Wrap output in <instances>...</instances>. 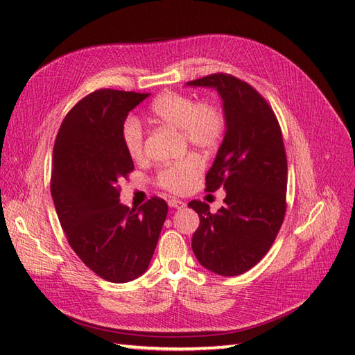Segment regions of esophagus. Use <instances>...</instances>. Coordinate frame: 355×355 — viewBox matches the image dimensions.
I'll return each mask as SVG.
<instances>
[{
    "mask_svg": "<svg viewBox=\"0 0 355 355\" xmlns=\"http://www.w3.org/2000/svg\"><path fill=\"white\" fill-rule=\"evenodd\" d=\"M168 205L171 208H177V210H178V208H183L186 204L183 201H180V199H177V198H171L168 201Z\"/></svg>",
    "mask_w": 355,
    "mask_h": 355,
    "instance_id": "34e87169",
    "label": "esophagus"
}]
</instances>
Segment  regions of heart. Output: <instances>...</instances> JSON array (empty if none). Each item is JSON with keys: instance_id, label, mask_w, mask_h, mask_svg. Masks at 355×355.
<instances>
[{"instance_id": "heart-1", "label": "heart", "mask_w": 355, "mask_h": 355, "mask_svg": "<svg viewBox=\"0 0 355 355\" xmlns=\"http://www.w3.org/2000/svg\"><path fill=\"white\" fill-rule=\"evenodd\" d=\"M153 120L181 132L184 141L196 148L211 150L220 142L225 121L222 112L211 103H196L183 94H163L151 106ZM123 141L129 156L141 162L145 157V144L141 125L129 120L123 127ZM202 163L198 157H187L159 172V184L172 193H184L201 174Z\"/></svg>"}]
</instances>
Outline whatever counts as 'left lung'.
Returning a JSON list of instances; mask_svg holds the SVG:
<instances>
[{
    "mask_svg": "<svg viewBox=\"0 0 355 355\" xmlns=\"http://www.w3.org/2000/svg\"><path fill=\"white\" fill-rule=\"evenodd\" d=\"M217 91L225 136L205 175L207 190L223 187L225 205L190 201L199 216L192 249L199 264L220 276H239L264 258L286 211L288 165L280 125L257 89L231 75L187 83Z\"/></svg>",
    "mask_w": 355,
    "mask_h": 355,
    "instance_id": "8db88e82",
    "label": "left lung"
}]
</instances>
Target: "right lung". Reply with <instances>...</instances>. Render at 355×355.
I'll use <instances>...</instances> for the list:
<instances>
[{
    "label": "right lung",
    "instance_id": "obj_1",
    "mask_svg": "<svg viewBox=\"0 0 355 355\" xmlns=\"http://www.w3.org/2000/svg\"><path fill=\"white\" fill-rule=\"evenodd\" d=\"M150 94L98 89L66 115L53 145L51 193L69 244L97 276L125 284L147 271L168 205L120 202L118 180L133 171L123 127Z\"/></svg>",
    "mask_w": 355,
    "mask_h": 355
}]
</instances>
